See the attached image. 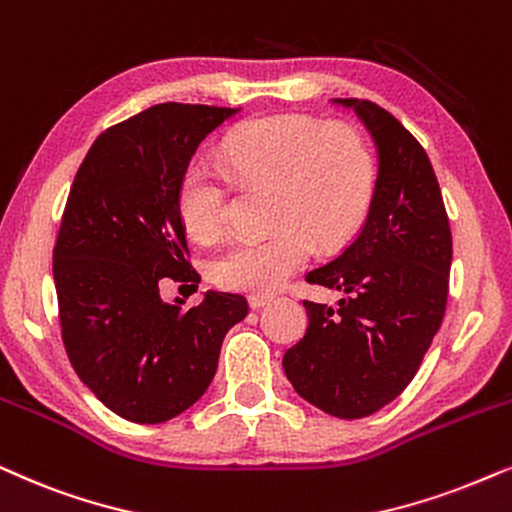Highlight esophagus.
<instances>
[{
  "instance_id": "1",
  "label": "esophagus",
  "mask_w": 512,
  "mask_h": 512,
  "mask_svg": "<svg viewBox=\"0 0 512 512\" xmlns=\"http://www.w3.org/2000/svg\"><path fill=\"white\" fill-rule=\"evenodd\" d=\"M272 301H275V296H272V294H251L249 296V305L254 310H261V308H265V305L272 303Z\"/></svg>"
}]
</instances>
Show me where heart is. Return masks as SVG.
<instances>
[{
	"instance_id": "heart-1",
	"label": "heart",
	"mask_w": 512,
	"mask_h": 512,
	"mask_svg": "<svg viewBox=\"0 0 512 512\" xmlns=\"http://www.w3.org/2000/svg\"><path fill=\"white\" fill-rule=\"evenodd\" d=\"M225 164L237 181L275 188L272 225L242 237L211 261L225 289L270 291L301 270L315 244L348 240L367 214L374 157L355 126L305 115L258 117L232 129ZM230 178L211 159H192L178 185V211L197 240H214L225 225Z\"/></svg>"
}]
</instances>
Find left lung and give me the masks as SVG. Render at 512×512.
<instances>
[{"instance_id": "1", "label": "left lung", "mask_w": 512, "mask_h": 512, "mask_svg": "<svg viewBox=\"0 0 512 512\" xmlns=\"http://www.w3.org/2000/svg\"><path fill=\"white\" fill-rule=\"evenodd\" d=\"M353 108L376 145L369 214L353 242L305 280L343 291L338 308L303 301L308 331L282 367L303 400L338 418L393 402L421 367L447 308L451 230L440 183L421 143L381 105Z\"/></svg>"}]
</instances>
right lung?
<instances>
[{
  "mask_svg": "<svg viewBox=\"0 0 512 512\" xmlns=\"http://www.w3.org/2000/svg\"><path fill=\"white\" fill-rule=\"evenodd\" d=\"M240 108L159 103L103 131L86 152L53 247L68 357L86 388L134 423L192 407L221 343L249 313L240 294L207 291L185 310L159 282H199L188 263L178 185L197 145Z\"/></svg>",
  "mask_w": 512,
  "mask_h": 512,
  "instance_id": "1",
  "label": "right lung"
}]
</instances>
